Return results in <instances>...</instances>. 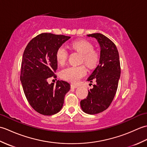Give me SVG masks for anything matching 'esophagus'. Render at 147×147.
<instances>
[{"mask_svg": "<svg viewBox=\"0 0 147 147\" xmlns=\"http://www.w3.org/2000/svg\"><path fill=\"white\" fill-rule=\"evenodd\" d=\"M71 88H78V86L74 85V84H71Z\"/></svg>", "mask_w": 147, "mask_h": 147, "instance_id": "esophagus-1", "label": "esophagus"}]
</instances>
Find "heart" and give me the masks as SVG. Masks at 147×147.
<instances>
[{
  "label": "heart",
  "mask_w": 147,
  "mask_h": 147,
  "mask_svg": "<svg viewBox=\"0 0 147 147\" xmlns=\"http://www.w3.org/2000/svg\"><path fill=\"white\" fill-rule=\"evenodd\" d=\"M71 47L74 51L82 54V62L90 68H93L97 65L100 56L99 54L93 50V45L87 40H79L72 43ZM68 52L64 46L59 47L55 53L56 61L58 64L63 65L67 61ZM86 74V69L84 65L69 66L62 69L61 76L62 79L72 83H78Z\"/></svg>",
  "instance_id": "b5f03b06"
}]
</instances>
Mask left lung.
I'll use <instances>...</instances> for the list:
<instances>
[{
    "mask_svg": "<svg viewBox=\"0 0 147 147\" xmlns=\"http://www.w3.org/2000/svg\"><path fill=\"white\" fill-rule=\"evenodd\" d=\"M95 38L100 47L99 64L87 81H96L93 88L88 90L86 98L80 102L84 112L96 114L106 110L111 105L116 93L121 66L119 55L116 46L107 36L101 33L87 35Z\"/></svg>",
    "mask_w": 147,
    "mask_h": 147,
    "instance_id": "1",
    "label": "left lung"
}]
</instances>
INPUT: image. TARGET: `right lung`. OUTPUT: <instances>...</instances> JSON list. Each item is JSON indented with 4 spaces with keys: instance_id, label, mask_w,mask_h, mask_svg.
<instances>
[{
    "instance_id": "right-lung-1",
    "label": "right lung",
    "mask_w": 147,
    "mask_h": 147,
    "mask_svg": "<svg viewBox=\"0 0 147 147\" xmlns=\"http://www.w3.org/2000/svg\"><path fill=\"white\" fill-rule=\"evenodd\" d=\"M70 36L41 33L33 38L24 50L21 62L20 80L27 100L34 110L51 115L61 110L69 83L58 80L56 85L49 84V78L56 77L55 53Z\"/></svg>"
}]
</instances>
